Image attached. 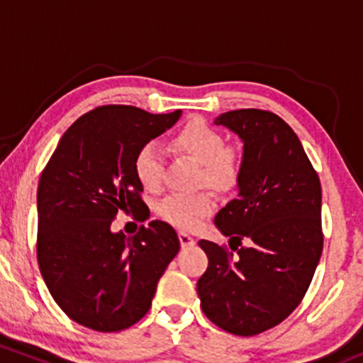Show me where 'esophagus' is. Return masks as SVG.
<instances>
[{
    "label": "esophagus",
    "mask_w": 363,
    "mask_h": 363,
    "mask_svg": "<svg viewBox=\"0 0 363 363\" xmlns=\"http://www.w3.org/2000/svg\"><path fill=\"white\" fill-rule=\"evenodd\" d=\"M179 240H181L182 249L191 247V245H194V242H196L194 237L189 235V234H186V232H179Z\"/></svg>",
    "instance_id": "esophagus-1"
}]
</instances>
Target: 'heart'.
<instances>
[{"label": "heart", "instance_id": "b5f03b06", "mask_svg": "<svg viewBox=\"0 0 363 363\" xmlns=\"http://www.w3.org/2000/svg\"><path fill=\"white\" fill-rule=\"evenodd\" d=\"M170 147L201 165L199 184L227 193L239 184L240 160L227 148V141L218 129L205 121L194 119L184 124L170 140ZM135 174L140 184L148 191H157L164 176V158L155 143H147L135 157ZM213 210L211 196L201 191L196 194H170L158 203V215L174 227L193 230Z\"/></svg>", "mask_w": 363, "mask_h": 363}]
</instances>
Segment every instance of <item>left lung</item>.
Wrapping results in <instances>:
<instances>
[{
    "instance_id": "1",
    "label": "left lung",
    "mask_w": 363,
    "mask_h": 363,
    "mask_svg": "<svg viewBox=\"0 0 363 363\" xmlns=\"http://www.w3.org/2000/svg\"><path fill=\"white\" fill-rule=\"evenodd\" d=\"M213 123L244 143L237 198L215 225L250 245L234 248L228 240L232 254L199 240L208 268L196 289L211 323L254 336L289 318L309 289L323 252L320 182L298 136L273 112L230 111Z\"/></svg>"
}]
</instances>
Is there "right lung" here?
I'll list each match as a JSON object with an SVG mask.
<instances>
[{
	"label": "right lung",
	"instance_id": "right-lung-1",
	"mask_svg": "<svg viewBox=\"0 0 363 363\" xmlns=\"http://www.w3.org/2000/svg\"><path fill=\"white\" fill-rule=\"evenodd\" d=\"M104 106L77 119L54 150L37 187V261L52 298L82 326L112 333L147 314L157 283L181 247L153 220L133 237L112 232L119 210L141 218L138 150L181 118Z\"/></svg>",
	"mask_w": 363,
	"mask_h": 363
}]
</instances>
